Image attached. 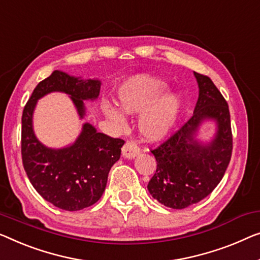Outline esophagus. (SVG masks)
Segmentation results:
<instances>
[{"mask_svg": "<svg viewBox=\"0 0 260 260\" xmlns=\"http://www.w3.org/2000/svg\"><path fill=\"white\" fill-rule=\"evenodd\" d=\"M139 153H140V148L135 141H127L122 147V155L126 158H133Z\"/></svg>", "mask_w": 260, "mask_h": 260, "instance_id": "34e87169", "label": "esophagus"}]
</instances>
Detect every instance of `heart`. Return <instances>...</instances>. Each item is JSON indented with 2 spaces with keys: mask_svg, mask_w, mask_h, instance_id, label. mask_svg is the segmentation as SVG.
I'll use <instances>...</instances> for the list:
<instances>
[{
  "mask_svg": "<svg viewBox=\"0 0 260 260\" xmlns=\"http://www.w3.org/2000/svg\"><path fill=\"white\" fill-rule=\"evenodd\" d=\"M164 81L149 76H137L125 81L118 88L119 106L127 114L141 113L140 131L150 141L164 139L175 123L180 112V99L174 93H167ZM118 106L103 104V112L119 123L123 114Z\"/></svg>",
  "mask_w": 260,
  "mask_h": 260,
  "instance_id": "b5f03b06",
  "label": "heart"
}]
</instances>
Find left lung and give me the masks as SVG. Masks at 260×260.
I'll return each mask as SVG.
<instances>
[{
  "label": "left lung",
  "mask_w": 260,
  "mask_h": 260,
  "mask_svg": "<svg viewBox=\"0 0 260 260\" xmlns=\"http://www.w3.org/2000/svg\"><path fill=\"white\" fill-rule=\"evenodd\" d=\"M200 87L192 117L156 148V172L148 190L166 207L184 209L210 195L223 179L232 154L230 111L226 100L208 76L193 72ZM215 118L219 131L214 141L202 146L193 134L204 118Z\"/></svg>",
  "instance_id": "8db88e82"
}]
</instances>
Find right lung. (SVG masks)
Instances as JSON below:
<instances>
[{
  "instance_id": "right-lung-1",
  "label": "right lung",
  "mask_w": 260,
  "mask_h": 260,
  "mask_svg": "<svg viewBox=\"0 0 260 260\" xmlns=\"http://www.w3.org/2000/svg\"><path fill=\"white\" fill-rule=\"evenodd\" d=\"M53 91L71 95L83 118L84 100L99 95L100 81L78 79L55 71L35 87L22 114V161L31 184L55 207L77 211L91 207L102 197L108 173L120 158L125 141L98 133L90 123H85L72 146L57 150L46 148L34 134L32 112L37 100Z\"/></svg>"
}]
</instances>
